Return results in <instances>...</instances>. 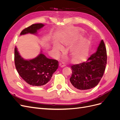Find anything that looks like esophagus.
Segmentation results:
<instances>
[{"instance_id": "esophagus-1", "label": "esophagus", "mask_w": 120, "mask_h": 120, "mask_svg": "<svg viewBox=\"0 0 120 120\" xmlns=\"http://www.w3.org/2000/svg\"><path fill=\"white\" fill-rule=\"evenodd\" d=\"M59 66L60 68H64L65 67V64L64 63H60L59 64Z\"/></svg>"}]
</instances>
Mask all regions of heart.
<instances>
[{
	"instance_id": "b5f03b06",
	"label": "heart",
	"mask_w": 120,
	"mask_h": 120,
	"mask_svg": "<svg viewBox=\"0 0 120 120\" xmlns=\"http://www.w3.org/2000/svg\"><path fill=\"white\" fill-rule=\"evenodd\" d=\"M89 45V42L88 39L86 38H82L77 46H76L72 50V56L76 59L80 60L83 59L87 56V54L88 53ZM81 48H82V50L80 51V49ZM54 49L57 52L60 49V48L58 46H55Z\"/></svg>"
}]
</instances>
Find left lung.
<instances>
[{"label":"left lung","mask_w":120,"mask_h":120,"mask_svg":"<svg viewBox=\"0 0 120 120\" xmlns=\"http://www.w3.org/2000/svg\"><path fill=\"white\" fill-rule=\"evenodd\" d=\"M107 60L106 46L101 40L97 52L87 61L71 66L72 74L70 81L73 88L86 90L97 86L103 77Z\"/></svg>","instance_id":"obj_1"}]
</instances>
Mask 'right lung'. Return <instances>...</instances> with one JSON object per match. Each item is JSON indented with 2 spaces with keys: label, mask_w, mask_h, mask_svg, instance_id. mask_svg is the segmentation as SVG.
I'll list each match as a JSON object with an SVG mask.
<instances>
[{
  "label": "right lung",
  "mask_w": 120,
  "mask_h": 120,
  "mask_svg": "<svg viewBox=\"0 0 120 120\" xmlns=\"http://www.w3.org/2000/svg\"><path fill=\"white\" fill-rule=\"evenodd\" d=\"M44 25L42 23L32 24L24 29L20 34H37L38 30ZM14 63L20 77L28 84L34 86L45 85L51 79L52 74L59 67L57 60L48 59L42 53L34 59L24 60L20 56L16 47L14 49Z\"/></svg>",
  "instance_id": "1"
}]
</instances>
